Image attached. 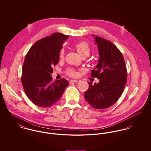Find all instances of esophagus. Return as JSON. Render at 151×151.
<instances>
[{
    "label": "esophagus",
    "mask_w": 151,
    "mask_h": 151,
    "mask_svg": "<svg viewBox=\"0 0 151 151\" xmlns=\"http://www.w3.org/2000/svg\"><path fill=\"white\" fill-rule=\"evenodd\" d=\"M78 81L77 80H70V83H78Z\"/></svg>",
    "instance_id": "34e87169"
}]
</instances>
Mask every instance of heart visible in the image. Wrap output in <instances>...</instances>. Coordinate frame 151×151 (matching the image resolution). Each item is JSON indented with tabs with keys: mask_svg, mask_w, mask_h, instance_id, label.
I'll return each mask as SVG.
<instances>
[{
	"mask_svg": "<svg viewBox=\"0 0 151 151\" xmlns=\"http://www.w3.org/2000/svg\"><path fill=\"white\" fill-rule=\"evenodd\" d=\"M75 47L78 52V54L81 56H86L87 58L89 56L91 53V47L89 45L85 42H81L80 43H77L75 45ZM65 56V50L64 49H62L59 53V57L60 59H63ZM67 73L73 77H76L77 76V73L73 70V69H69L67 70Z\"/></svg>",
	"mask_w": 151,
	"mask_h": 151,
	"instance_id": "b5f03b06",
	"label": "heart"
}]
</instances>
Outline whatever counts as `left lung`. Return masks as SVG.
<instances>
[{
	"label": "left lung",
	"instance_id": "8db88e82",
	"mask_svg": "<svg viewBox=\"0 0 151 151\" xmlns=\"http://www.w3.org/2000/svg\"><path fill=\"white\" fill-rule=\"evenodd\" d=\"M94 36L98 46L99 59L91 76L99 80L84 93L86 102L98 109L109 108L115 104L123 92L127 80V73L123 56L119 49L104 38Z\"/></svg>",
	"mask_w": 151,
	"mask_h": 151
}]
</instances>
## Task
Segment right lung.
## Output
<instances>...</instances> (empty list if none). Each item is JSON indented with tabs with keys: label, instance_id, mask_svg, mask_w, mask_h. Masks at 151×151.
<instances>
[{
	"label": "right lung",
	"instance_id": "obj_1",
	"mask_svg": "<svg viewBox=\"0 0 151 151\" xmlns=\"http://www.w3.org/2000/svg\"><path fill=\"white\" fill-rule=\"evenodd\" d=\"M68 36L56 32L34 43L27 53L22 68V83L27 97L40 108H49L61 98L68 81H52L53 67L58 65L59 53Z\"/></svg>",
	"mask_w": 151,
	"mask_h": 151
}]
</instances>
